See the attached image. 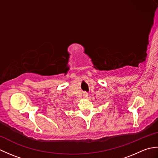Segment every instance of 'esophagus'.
<instances>
[{
    "label": "esophagus",
    "instance_id": "34e87169",
    "mask_svg": "<svg viewBox=\"0 0 158 158\" xmlns=\"http://www.w3.org/2000/svg\"><path fill=\"white\" fill-rule=\"evenodd\" d=\"M83 97H84V98H88V94H87V93H84V94H83Z\"/></svg>",
    "mask_w": 158,
    "mask_h": 158
}]
</instances>
